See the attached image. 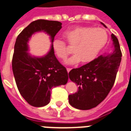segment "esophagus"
<instances>
[{
    "label": "esophagus",
    "mask_w": 131,
    "mask_h": 131,
    "mask_svg": "<svg viewBox=\"0 0 131 131\" xmlns=\"http://www.w3.org/2000/svg\"><path fill=\"white\" fill-rule=\"evenodd\" d=\"M70 70H71V68H67V71H68V72H69Z\"/></svg>",
    "instance_id": "esophagus-1"
}]
</instances>
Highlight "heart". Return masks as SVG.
Masks as SVG:
<instances>
[{
	"mask_svg": "<svg viewBox=\"0 0 131 131\" xmlns=\"http://www.w3.org/2000/svg\"><path fill=\"white\" fill-rule=\"evenodd\" d=\"M65 37L71 47L74 54L66 61L68 64L77 63L81 61L88 63L95 59L108 40V34L104 29L90 27H77L65 32ZM55 54L61 59H66L70 53V50L64 41L55 39L53 41Z\"/></svg>",
	"mask_w": 131,
	"mask_h": 131,
	"instance_id": "heart-1",
	"label": "heart"
}]
</instances>
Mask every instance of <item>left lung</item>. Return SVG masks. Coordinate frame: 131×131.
Returning <instances> with one entry per match:
<instances>
[{
  "instance_id": "1",
  "label": "left lung",
  "mask_w": 131,
  "mask_h": 131,
  "mask_svg": "<svg viewBox=\"0 0 131 131\" xmlns=\"http://www.w3.org/2000/svg\"><path fill=\"white\" fill-rule=\"evenodd\" d=\"M111 38L114 46L113 52L106 56L101 55L69 72L70 80L79 86L77 92L68 96L70 104L74 108L79 110L95 108L104 101L113 88L122 54L117 38L113 34Z\"/></svg>"
}]
</instances>
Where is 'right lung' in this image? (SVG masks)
Instances as JSON below:
<instances>
[{"mask_svg": "<svg viewBox=\"0 0 131 131\" xmlns=\"http://www.w3.org/2000/svg\"><path fill=\"white\" fill-rule=\"evenodd\" d=\"M61 25L56 20H34L18 34L16 40L12 58L14 76L20 94L32 106L41 107L49 104L51 89L66 84L68 80L66 68L56 58L52 46ZM39 31L47 33L52 43L50 52L42 58L31 56L27 52L29 39Z\"/></svg>", "mask_w": 131, "mask_h": 131, "instance_id": "right-lung-1", "label": "right lung"}]
</instances>
